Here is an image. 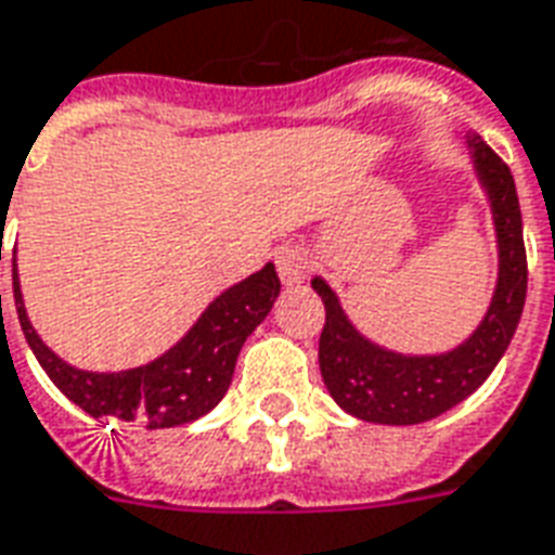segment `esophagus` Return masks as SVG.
Returning a JSON list of instances; mask_svg holds the SVG:
<instances>
[{"instance_id":"34e87169","label":"esophagus","mask_w":555,"mask_h":555,"mask_svg":"<svg viewBox=\"0 0 555 555\" xmlns=\"http://www.w3.org/2000/svg\"><path fill=\"white\" fill-rule=\"evenodd\" d=\"M312 269L310 254L304 251L301 245H286L281 254H278V274L286 286H295L301 283Z\"/></svg>"}]
</instances>
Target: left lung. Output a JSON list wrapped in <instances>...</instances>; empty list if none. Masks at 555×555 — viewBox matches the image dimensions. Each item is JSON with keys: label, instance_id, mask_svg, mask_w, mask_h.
<instances>
[{"label": "left lung", "instance_id": "obj_1", "mask_svg": "<svg viewBox=\"0 0 555 555\" xmlns=\"http://www.w3.org/2000/svg\"><path fill=\"white\" fill-rule=\"evenodd\" d=\"M474 166L486 186L498 231L500 272L491 307L468 341L439 357H403L357 333L339 298L322 278L312 289L324 301L319 365L333 401L372 424H421L448 412L486 383L509 348L527 298V248L520 204L509 166L480 137H468Z\"/></svg>", "mask_w": 555, "mask_h": 555}]
</instances>
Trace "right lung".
I'll list each match as a JSON object with an SVG mask.
<instances>
[{"instance_id":"obj_1","label":"right lung","mask_w":555,"mask_h":555,"mask_svg":"<svg viewBox=\"0 0 555 555\" xmlns=\"http://www.w3.org/2000/svg\"><path fill=\"white\" fill-rule=\"evenodd\" d=\"M278 293H281V281L269 262L257 274L219 295L202 312L193 331L164 357L140 369H128V372L99 374L73 369L55 351L46 348L25 315L14 262V304L20 327L37 362L49 374V380L93 418L125 421L145 430L190 424L222 401L231 386L240 348L251 336L254 327L269 315Z\"/></svg>"}]
</instances>
